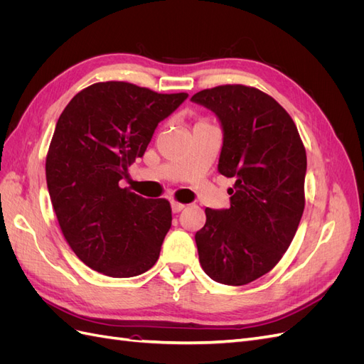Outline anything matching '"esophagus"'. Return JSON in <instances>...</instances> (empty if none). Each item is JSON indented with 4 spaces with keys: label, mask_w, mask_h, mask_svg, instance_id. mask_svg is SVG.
I'll use <instances>...</instances> for the list:
<instances>
[{
    "label": "esophagus",
    "mask_w": 364,
    "mask_h": 364,
    "mask_svg": "<svg viewBox=\"0 0 364 364\" xmlns=\"http://www.w3.org/2000/svg\"><path fill=\"white\" fill-rule=\"evenodd\" d=\"M185 208L183 203H179V202H171V211L176 214V213H181L182 209Z\"/></svg>",
    "instance_id": "34e87169"
}]
</instances>
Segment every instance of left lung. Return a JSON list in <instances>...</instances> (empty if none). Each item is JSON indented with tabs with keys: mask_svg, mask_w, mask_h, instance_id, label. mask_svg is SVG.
I'll return each instance as SVG.
<instances>
[{
	"mask_svg": "<svg viewBox=\"0 0 364 364\" xmlns=\"http://www.w3.org/2000/svg\"><path fill=\"white\" fill-rule=\"evenodd\" d=\"M191 102L218 118V173L235 179L228 209H205L196 232L200 266L215 282L245 285L277 266L299 226L305 147L287 111L257 87L217 86Z\"/></svg>",
	"mask_w": 364,
	"mask_h": 364,
	"instance_id": "8db88e82",
	"label": "left lung"
}]
</instances>
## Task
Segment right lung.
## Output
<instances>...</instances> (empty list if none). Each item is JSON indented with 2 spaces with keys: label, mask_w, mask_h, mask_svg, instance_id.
Segmentation results:
<instances>
[{
  "label": "right lung",
  "mask_w": 364,
  "mask_h": 364,
  "mask_svg": "<svg viewBox=\"0 0 364 364\" xmlns=\"http://www.w3.org/2000/svg\"><path fill=\"white\" fill-rule=\"evenodd\" d=\"M186 97L103 82L74 95L60 114L46 162L47 186L65 240L92 270L132 278L158 261L171 228L170 203L144 199L119 181Z\"/></svg>",
  "instance_id": "right-lung-1"
}]
</instances>
